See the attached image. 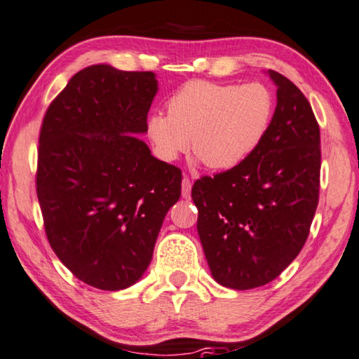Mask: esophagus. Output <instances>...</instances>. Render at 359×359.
I'll list each match as a JSON object with an SVG mask.
<instances>
[{"mask_svg":"<svg viewBox=\"0 0 359 359\" xmlns=\"http://www.w3.org/2000/svg\"><path fill=\"white\" fill-rule=\"evenodd\" d=\"M190 191H191V182L189 177H184L182 179V196H184L185 200H189Z\"/></svg>","mask_w":359,"mask_h":359,"instance_id":"obj_1","label":"esophagus"}]
</instances>
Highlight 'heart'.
Wrapping results in <instances>:
<instances>
[{
	"label": "heart",
	"mask_w": 359,
	"mask_h": 359,
	"mask_svg": "<svg viewBox=\"0 0 359 359\" xmlns=\"http://www.w3.org/2000/svg\"><path fill=\"white\" fill-rule=\"evenodd\" d=\"M274 98L263 83L221 85L194 80L172 95L168 114L148 119V137L163 161L191 149L210 169L243 163L266 135Z\"/></svg>",
	"instance_id": "obj_1"
}]
</instances>
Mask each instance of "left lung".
Masks as SVG:
<instances>
[{
  "label": "left lung",
  "mask_w": 359,
  "mask_h": 359,
  "mask_svg": "<svg viewBox=\"0 0 359 359\" xmlns=\"http://www.w3.org/2000/svg\"><path fill=\"white\" fill-rule=\"evenodd\" d=\"M267 74L277 106L263 140L243 163L191 189L211 274L235 290L280 276L306 242L319 201L320 133L311 104L282 74Z\"/></svg>",
  "instance_id": "8db88e82"
}]
</instances>
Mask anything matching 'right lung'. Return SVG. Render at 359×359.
I'll return each mask as SVG.
<instances>
[{
  "label": "right lung",
  "mask_w": 359,
  "mask_h": 359,
  "mask_svg": "<svg viewBox=\"0 0 359 359\" xmlns=\"http://www.w3.org/2000/svg\"><path fill=\"white\" fill-rule=\"evenodd\" d=\"M158 93L154 72L95 64L48 108L40 130L36 195L48 242L61 263L100 290H124L145 274L179 168L135 135Z\"/></svg>",
  "instance_id": "right-lung-1"
}]
</instances>
